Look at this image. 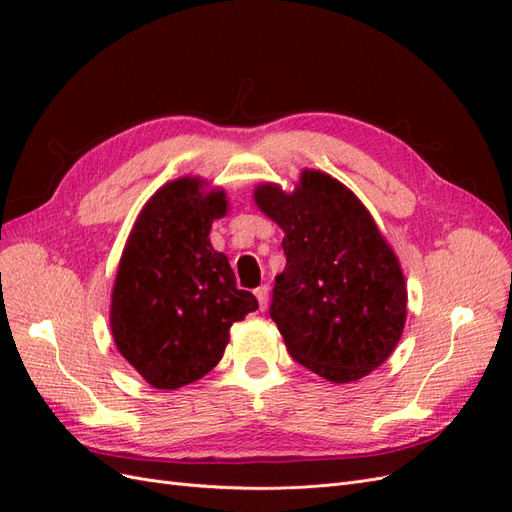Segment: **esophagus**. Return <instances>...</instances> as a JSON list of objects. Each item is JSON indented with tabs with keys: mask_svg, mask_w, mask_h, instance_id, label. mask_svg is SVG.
<instances>
[{
	"mask_svg": "<svg viewBox=\"0 0 512 512\" xmlns=\"http://www.w3.org/2000/svg\"><path fill=\"white\" fill-rule=\"evenodd\" d=\"M256 299H258V305H260V309L262 312H265L267 309V305H269V286H260V288H256Z\"/></svg>",
	"mask_w": 512,
	"mask_h": 512,
	"instance_id": "1",
	"label": "esophagus"
}]
</instances>
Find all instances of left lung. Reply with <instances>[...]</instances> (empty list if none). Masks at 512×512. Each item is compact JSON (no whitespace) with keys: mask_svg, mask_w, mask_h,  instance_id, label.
<instances>
[{"mask_svg":"<svg viewBox=\"0 0 512 512\" xmlns=\"http://www.w3.org/2000/svg\"><path fill=\"white\" fill-rule=\"evenodd\" d=\"M254 203L284 230L271 318L290 356L333 384L365 378L406 327L408 286L391 243L359 196L322 170L303 168L290 192L258 183Z\"/></svg>","mask_w":512,"mask_h":512,"instance_id":"obj_1","label":"left lung"}]
</instances>
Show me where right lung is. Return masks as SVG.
<instances>
[{
  "label": "right lung",
  "mask_w": 512,
  "mask_h": 512,
  "mask_svg": "<svg viewBox=\"0 0 512 512\" xmlns=\"http://www.w3.org/2000/svg\"><path fill=\"white\" fill-rule=\"evenodd\" d=\"M228 209L222 188L179 177L153 192L123 245L108 322L119 354L153 389L175 391L207 376L232 324L258 309L209 239Z\"/></svg>",
  "instance_id": "add662e5"
}]
</instances>
